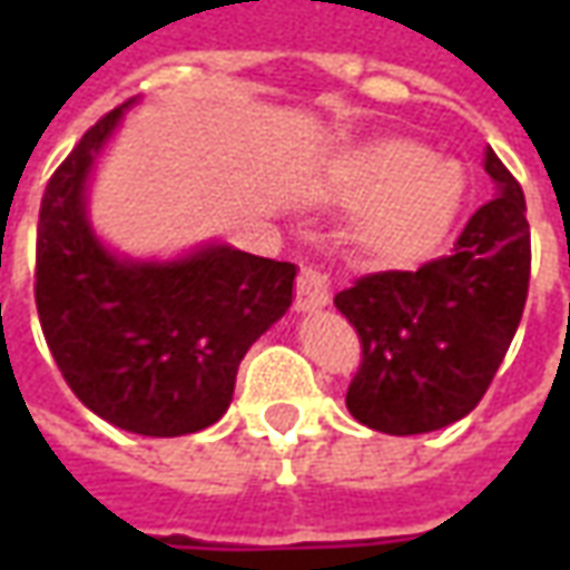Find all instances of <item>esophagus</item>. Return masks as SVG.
Listing matches in <instances>:
<instances>
[{
  "label": "esophagus",
  "instance_id": "1",
  "mask_svg": "<svg viewBox=\"0 0 570 570\" xmlns=\"http://www.w3.org/2000/svg\"><path fill=\"white\" fill-rule=\"evenodd\" d=\"M330 298H333V293H330L326 274L317 272V268H302L296 284V308L302 311V314H311V311L326 308Z\"/></svg>",
  "mask_w": 570,
  "mask_h": 570
}]
</instances>
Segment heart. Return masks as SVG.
Masks as SVG:
<instances>
[{"label":"heart","instance_id":"1","mask_svg":"<svg viewBox=\"0 0 570 570\" xmlns=\"http://www.w3.org/2000/svg\"><path fill=\"white\" fill-rule=\"evenodd\" d=\"M360 207L351 237L379 265H415L452 235L466 195V176L452 158H436L412 140H379L347 167Z\"/></svg>","mask_w":570,"mask_h":570}]
</instances>
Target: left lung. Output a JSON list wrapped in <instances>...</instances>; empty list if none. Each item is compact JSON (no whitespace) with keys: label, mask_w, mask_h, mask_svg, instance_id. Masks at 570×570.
I'll list each match as a JSON object with an SVG mask.
<instances>
[{"label":"left lung","mask_w":570,"mask_h":570,"mask_svg":"<svg viewBox=\"0 0 570 570\" xmlns=\"http://www.w3.org/2000/svg\"><path fill=\"white\" fill-rule=\"evenodd\" d=\"M482 167L494 198L470 216L449 256L419 272L370 274L335 296L363 342L347 412L379 433H430L470 415L522 321L525 195L491 146Z\"/></svg>","instance_id":"1"}]
</instances>
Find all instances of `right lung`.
<instances>
[{
  "mask_svg": "<svg viewBox=\"0 0 570 570\" xmlns=\"http://www.w3.org/2000/svg\"><path fill=\"white\" fill-rule=\"evenodd\" d=\"M137 97L94 125L45 188L36 308L57 366L94 415L140 436L223 419L249 345L293 305L296 265L207 240L128 256L94 228L88 191Z\"/></svg>",
  "mask_w": 570,
  "mask_h": 570,
  "instance_id": "add662e5",
  "label": "right lung"
}]
</instances>
